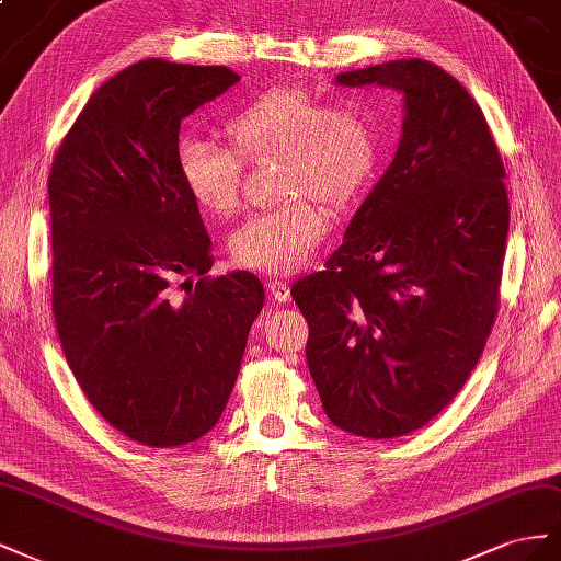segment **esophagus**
<instances>
[{"instance_id":"obj_1","label":"esophagus","mask_w":561,"mask_h":561,"mask_svg":"<svg viewBox=\"0 0 561 561\" xmlns=\"http://www.w3.org/2000/svg\"><path fill=\"white\" fill-rule=\"evenodd\" d=\"M267 289H270V296L275 298L277 302H289L291 300V286H289V282L275 277V279H270Z\"/></svg>"}]
</instances>
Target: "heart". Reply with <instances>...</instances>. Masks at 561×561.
<instances>
[{
	"instance_id": "1",
	"label": "heart",
	"mask_w": 561,
	"mask_h": 561,
	"mask_svg": "<svg viewBox=\"0 0 561 561\" xmlns=\"http://www.w3.org/2000/svg\"><path fill=\"white\" fill-rule=\"evenodd\" d=\"M226 129L247 159H282L279 197H291L232 232V261L261 272L300 270L331 228V214L318 197L347 204L371 179L378 159L371 112L357 101L324 103L308 89L286 87L255 95ZM179 171L204 211L230 216L242 204V158L220 142L185 136Z\"/></svg>"
}]
</instances>
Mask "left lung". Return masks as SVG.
<instances>
[{"label":"left lung","instance_id":"8db88e82","mask_svg":"<svg viewBox=\"0 0 561 561\" xmlns=\"http://www.w3.org/2000/svg\"><path fill=\"white\" fill-rule=\"evenodd\" d=\"M404 93L392 164L327 270L291 296L329 421L369 439L423 427L466 386L499 314L510 202L482 110L421 58L335 77Z\"/></svg>","mask_w":561,"mask_h":561}]
</instances>
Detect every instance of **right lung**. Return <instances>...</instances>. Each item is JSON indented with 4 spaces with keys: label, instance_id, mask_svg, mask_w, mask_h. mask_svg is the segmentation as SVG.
<instances>
[{
    "label": "right lung",
    "instance_id": "add662e5",
    "mask_svg": "<svg viewBox=\"0 0 561 561\" xmlns=\"http://www.w3.org/2000/svg\"><path fill=\"white\" fill-rule=\"evenodd\" d=\"M234 82L226 66L134 62L91 95L49 173L62 352L93 409L152 449L218 423L263 310L251 272L206 275L211 239L179 171L181 122Z\"/></svg>",
    "mask_w": 561,
    "mask_h": 561
}]
</instances>
